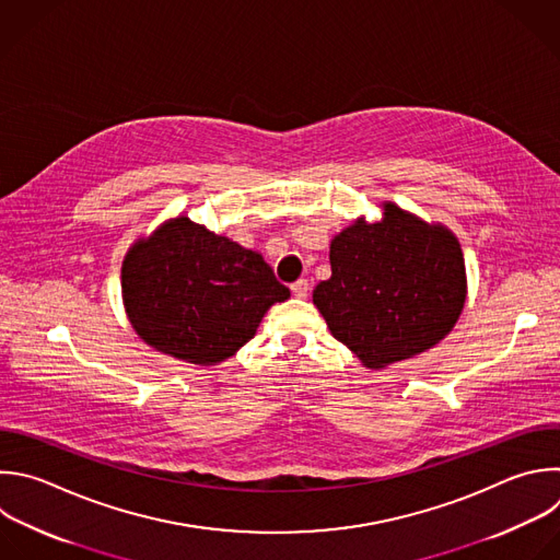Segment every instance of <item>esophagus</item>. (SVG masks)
<instances>
[{
  "label": "esophagus",
  "instance_id": "34e87169",
  "mask_svg": "<svg viewBox=\"0 0 560 560\" xmlns=\"http://www.w3.org/2000/svg\"><path fill=\"white\" fill-rule=\"evenodd\" d=\"M290 290H292V294H294L296 299H305L307 292H310V283H307V279H299V281H294V283L290 285Z\"/></svg>",
  "mask_w": 560,
  "mask_h": 560
}]
</instances>
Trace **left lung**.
Wrapping results in <instances>:
<instances>
[{
    "label": "left lung",
    "mask_w": 560,
    "mask_h": 560,
    "mask_svg": "<svg viewBox=\"0 0 560 560\" xmlns=\"http://www.w3.org/2000/svg\"><path fill=\"white\" fill-rule=\"evenodd\" d=\"M329 264L314 305L334 338L371 369L431 349L464 310L459 242L396 205H385L381 222H355L336 235Z\"/></svg>",
    "instance_id": "8db88e82"
}]
</instances>
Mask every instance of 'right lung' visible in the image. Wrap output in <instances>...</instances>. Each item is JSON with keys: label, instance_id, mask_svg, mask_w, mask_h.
Wrapping results in <instances>:
<instances>
[{"label": "right lung", "instance_id": "right-lung-1", "mask_svg": "<svg viewBox=\"0 0 560 560\" xmlns=\"http://www.w3.org/2000/svg\"><path fill=\"white\" fill-rule=\"evenodd\" d=\"M288 296L259 253L189 218L162 224L122 261V299L138 336L194 364L231 358Z\"/></svg>", "mask_w": 560, "mask_h": 560}]
</instances>
